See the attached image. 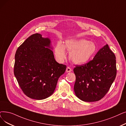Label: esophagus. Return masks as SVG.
Segmentation results:
<instances>
[{
	"instance_id": "1",
	"label": "esophagus",
	"mask_w": 126,
	"mask_h": 126,
	"mask_svg": "<svg viewBox=\"0 0 126 126\" xmlns=\"http://www.w3.org/2000/svg\"><path fill=\"white\" fill-rule=\"evenodd\" d=\"M72 71V69H71L69 67H67L66 68V72L67 73H69V72H71Z\"/></svg>"
}]
</instances>
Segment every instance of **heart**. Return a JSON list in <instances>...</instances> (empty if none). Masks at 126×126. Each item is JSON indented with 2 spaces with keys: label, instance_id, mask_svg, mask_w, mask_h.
<instances>
[{
  "label": "heart",
  "instance_id": "1",
  "mask_svg": "<svg viewBox=\"0 0 126 126\" xmlns=\"http://www.w3.org/2000/svg\"><path fill=\"white\" fill-rule=\"evenodd\" d=\"M65 48L70 52L69 58L70 61L76 64L88 62L97 51L95 44L85 39L67 40L65 42V45L60 41L54 48V54L60 61H62L66 58Z\"/></svg>",
  "mask_w": 126,
  "mask_h": 126
}]
</instances>
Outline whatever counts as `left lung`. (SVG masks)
<instances>
[{"label": "left lung", "instance_id": "8db88e82", "mask_svg": "<svg viewBox=\"0 0 126 126\" xmlns=\"http://www.w3.org/2000/svg\"><path fill=\"white\" fill-rule=\"evenodd\" d=\"M116 71L115 56L107 44L91 61L74 68L76 96L86 102L100 100L110 89Z\"/></svg>", "mask_w": 126, "mask_h": 126}]
</instances>
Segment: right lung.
Listing matches in <instances>:
<instances>
[{
  "label": "right lung",
  "mask_w": 126,
  "mask_h": 126,
  "mask_svg": "<svg viewBox=\"0 0 126 126\" xmlns=\"http://www.w3.org/2000/svg\"><path fill=\"white\" fill-rule=\"evenodd\" d=\"M49 38L39 33L30 36L16 51L14 73L24 93L44 99L55 90L59 77L66 68L54 59Z\"/></svg>",
  "instance_id": "add662e5"
}]
</instances>
